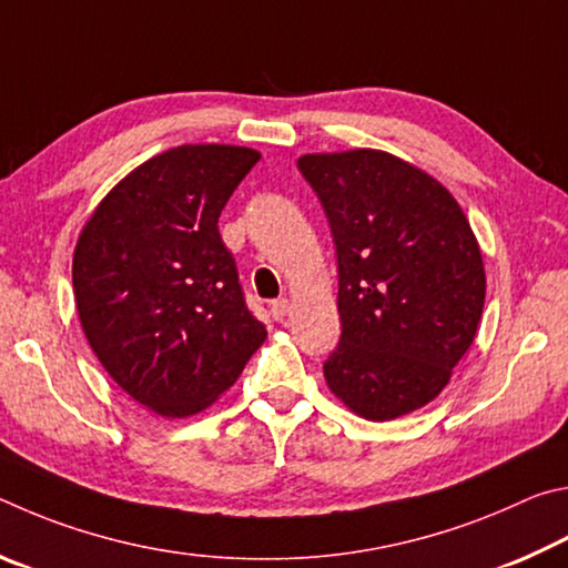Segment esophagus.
<instances>
[{"label":"esophagus","mask_w":568,"mask_h":568,"mask_svg":"<svg viewBox=\"0 0 568 568\" xmlns=\"http://www.w3.org/2000/svg\"><path fill=\"white\" fill-rule=\"evenodd\" d=\"M286 314H290V302H286V300H276V302H272V316H274L276 322H282Z\"/></svg>","instance_id":"34e87169"}]
</instances>
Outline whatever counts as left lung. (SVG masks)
I'll use <instances>...</instances> for the list:
<instances>
[{
	"mask_svg": "<svg viewBox=\"0 0 568 568\" xmlns=\"http://www.w3.org/2000/svg\"><path fill=\"white\" fill-rule=\"evenodd\" d=\"M329 219L342 339L324 376L369 422L442 394L481 320L486 274L462 206L434 176L379 149L304 154Z\"/></svg>",
	"mask_w": 568,
	"mask_h": 568,
	"instance_id": "obj_1",
	"label": "left lung"
}]
</instances>
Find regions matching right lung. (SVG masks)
<instances>
[{
  "label": "right lung",
  "instance_id": "right-lung-1",
  "mask_svg": "<svg viewBox=\"0 0 568 568\" xmlns=\"http://www.w3.org/2000/svg\"><path fill=\"white\" fill-rule=\"evenodd\" d=\"M258 152L184 144L129 172L77 239L79 322L106 374L166 419L204 412L266 339L219 214Z\"/></svg>",
  "mask_w": 568,
  "mask_h": 568
}]
</instances>
